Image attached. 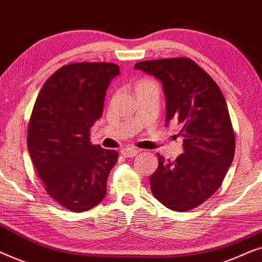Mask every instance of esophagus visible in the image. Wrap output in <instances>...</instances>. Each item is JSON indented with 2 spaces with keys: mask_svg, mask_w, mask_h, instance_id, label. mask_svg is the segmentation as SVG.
<instances>
[{
  "mask_svg": "<svg viewBox=\"0 0 262 262\" xmlns=\"http://www.w3.org/2000/svg\"><path fill=\"white\" fill-rule=\"evenodd\" d=\"M120 152H121V155L125 157H134L139 152V150L135 149V148H124V149H121Z\"/></svg>",
  "mask_w": 262,
  "mask_h": 262,
  "instance_id": "34e87169",
  "label": "esophagus"
}]
</instances>
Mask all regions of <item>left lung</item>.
Wrapping results in <instances>:
<instances>
[{"instance_id": "8db88e82", "label": "left lung", "mask_w": 262, "mask_h": 262, "mask_svg": "<svg viewBox=\"0 0 262 262\" xmlns=\"http://www.w3.org/2000/svg\"><path fill=\"white\" fill-rule=\"evenodd\" d=\"M161 81L166 125H181L184 152L175 161L159 155L150 177L155 198L168 209L188 211L220 188L235 155V135L224 95L216 82L188 58L144 60L135 66Z\"/></svg>"}]
</instances>
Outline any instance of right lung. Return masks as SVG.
<instances>
[{
	"instance_id": "1",
	"label": "right lung",
	"mask_w": 262,
	"mask_h": 262,
	"mask_svg": "<svg viewBox=\"0 0 262 262\" xmlns=\"http://www.w3.org/2000/svg\"><path fill=\"white\" fill-rule=\"evenodd\" d=\"M119 74L113 63L68 64L50 76L35 100L28 152L48 194L70 211L83 212L106 195L118 152L93 145L89 131Z\"/></svg>"
}]
</instances>
